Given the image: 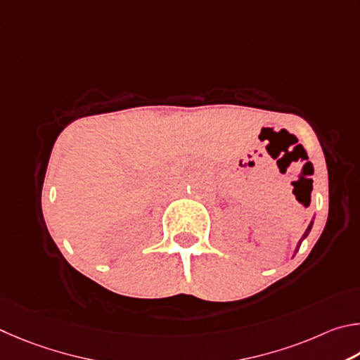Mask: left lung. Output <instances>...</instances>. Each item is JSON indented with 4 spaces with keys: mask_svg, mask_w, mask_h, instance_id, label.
<instances>
[{
    "mask_svg": "<svg viewBox=\"0 0 360 360\" xmlns=\"http://www.w3.org/2000/svg\"><path fill=\"white\" fill-rule=\"evenodd\" d=\"M311 224H313V223H311ZM311 224H310V226H308V229H307V232H305V236H304V237H302V240H304V238H305V237L308 236V232H310V229H311ZM300 243H302V242H300ZM299 248H300V245H297V250H299Z\"/></svg>",
    "mask_w": 360,
    "mask_h": 360,
    "instance_id": "left-lung-1",
    "label": "left lung"
}]
</instances>
